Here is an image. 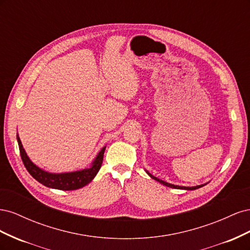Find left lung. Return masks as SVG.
I'll return each mask as SVG.
<instances>
[{
	"mask_svg": "<svg viewBox=\"0 0 250 250\" xmlns=\"http://www.w3.org/2000/svg\"><path fill=\"white\" fill-rule=\"evenodd\" d=\"M147 172V174L148 175L152 178V179H154V180H156V181H158V183H161V184H163L164 186H166V187H169V188H181V190H196V188H201V187H203V186H206L207 184H204V185H200V186H196V187H180V186H175V185H172V184H169V183H166V181H164V180H162V179H158L157 177H155V176H153L152 174H150L148 171H146Z\"/></svg>",
	"mask_w": 250,
	"mask_h": 250,
	"instance_id": "obj_1",
	"label": "left lung"
}]
</instances>
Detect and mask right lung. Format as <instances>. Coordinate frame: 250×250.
Returning <instances> with one entry per match:
<instances>
[{
	"label": "right lung",
	"instance_id": "add662e5",
	"mask_svg": "<svg viewBox=\"0 0 250 250\" xmlns=\"http://www.w3.org/2000/svg\"><path fill=\"white\" fill-rule=\"evenodd\" d=\"M17 139L19 143L21 161L24 163L27 171L31 174V176L39 181V183L42 184L43 186L52 188H57V190H62V191L77 190V188H83L87 184H89L101 168L104 151H105V148H106V147H103L101 149L100 152L98 153V155L94 160L92 166H90V168L80 170V171H75V172L56 174V173H49L47 171H43L42 169L39 168L36 165H34L31 161H30V158L28 157L25 149L22 148L21 142L19 138V135L17 137Z\"/></svg>",
	"mask_w": 250,
	"mask_h": 250
}]
</instances>
